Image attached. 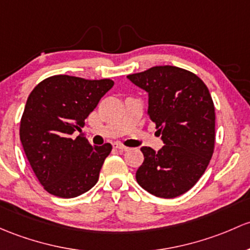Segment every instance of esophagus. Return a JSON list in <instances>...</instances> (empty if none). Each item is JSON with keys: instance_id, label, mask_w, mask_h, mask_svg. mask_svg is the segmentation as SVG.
I'll use <instances>...</instances> for the list:
<instances>
[{"instance_id": "obj_1", "label": "esophagus", "mask_w": 250, "mask_h": 250, "mask_svg": "<svg viewBox=\"0 0 250 250\" xmlns=\"http://www.w3.org/2000/svg\"><path fill=\"white\" fill-rule=\"evenodd\" d=\"M114 148H116V149H118V151H121V152H123V151H127L128 149V147H125V146H123L122 144H120V143H115L114 145Z\"/></svg>"}]
</instances>
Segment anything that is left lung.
<instances>
[{
	"label": "left lung",
	"mask_w": 250,
	"mask_h": 250,
	"mask_svg": "<svg viewBox=\"0 0 250 250\" xmlns=\"http://www.w3.org/2000/svg\"><path fill=\"white\" fill-rule=\"evenodd\" d=\"M148 93L149 118L164 146L141 147L136 181L158 198L172 199L193 187L214 149L215 114L208 88L198 75L173 65H157L127 77Z\"/></svg>",
	"instance_id": "1"
}]
</instances>
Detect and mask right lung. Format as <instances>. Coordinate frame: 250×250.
Masks as SVG:
<instances>
[{"label":"right lung","mask_w":250,"mask_h":250,"mask_svg":"<svg viewBox=\"0 0 250 250\" xmlns=\"http://www.w3.org/2000/svg\"><path fill=\"white\" fill-rule=\"evenodd\" d=\"M110 79L54 75L33 88L20 122V140L33 172L50 194L69 199L93 187L112 146H92L81 132Z\"/></svg>","instance_id":"1"}]
</instances>
